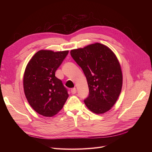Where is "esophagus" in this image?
<instances>
[{"label": "esophagus", "mask_w": 152, "mask_h": 152, "mask_svg": "<svg viewBox=\"0 0 152 152\" xmlns=\"http://www.w3.org/2000/svg\"><path fill=\"white\" fill-rule=\"evenodd\" d=\"M71 93H72L73 94H75V93H77V89H76V88H72V89H71Z\"/></svg>", "instance_id": "34e87169"}]
</instances>
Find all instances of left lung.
I'll return each instance as SVG.
<instances>
[{
	"mask_svg": "<svg viewBox=\"0 0 152 152\" xmlns=\"http://www.w3.org/2000/svg\"><path fill=\"white\" fill-rule=\"evenodd\" d=\"M70 54L87 79L86 107L97 114L108 111L117 102L122 86V73L115 55L99 43L72 50Z\"/></svg>",
	"mask_w": 152,
	"mask_h": 152,
	"instance_id": "8db88e82",
	"label": "left lung"
}]
</instances>
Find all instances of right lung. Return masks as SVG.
<instances>
[{
	"label": "right lung",
	"instance_id": "right-lung-1",
	"mask_svg": "<svg viewBox=\"0 0 152 152\" xmlns=\"http://www.w3.org/2000/svg\"><path fill=\"white\" fill-rule=\"evenodd\" d=\"M68 54V50L53 52L41 50L27 65L23 78L26 98L36 112L52 117L62 109L68 97V91L55 72Z\"/></svg>",
	"mask_w": 152,
	"mask_h": 152
}]
</instances>
